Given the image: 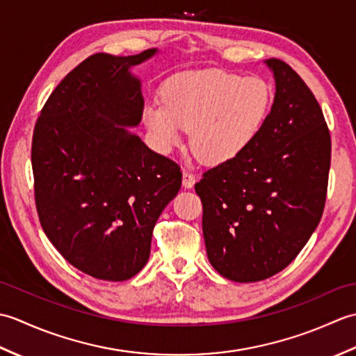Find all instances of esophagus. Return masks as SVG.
Segmentation results:
<instances>
[{"instance_id": "1", "label": "esophagus", "mask_w": 356, "mask_h": 356, "mask_svg": "<svg viewBox=\"0 0 356 356\" xmlns=\"http://www.w3.org/2000/svg\"><path fill=\"white\" fill-rule=\"evenodd\" d=\"M182 184H184L185 190H191V188H193L194 184H195V176H194V174L185 170V171H184V177H182Z\"/></svg>"}]
</instances>
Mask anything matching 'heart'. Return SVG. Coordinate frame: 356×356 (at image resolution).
I'll use <instances>...</instances> for the list:
<instances>
[{
    "label": "heart",
    "instance_id": "1",
    "mask_svg": "<svg viewBox=\"0 0 356 356\" xmlns=\"http://www.w3.org/2000/svg\"><path fill=\"white\" fill-rule=\"evenodd\" d=\"M272 87L261 76L208 69L185 72L162 87V101L142 108V122L159 151L168 153L191 130L193 151L209 165L241 156L259 138L272 107Z\"/></svg>",
    "mask_w": 356,
    "mask_h": 356
}]
</instances>
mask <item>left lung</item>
Instances as JSON below:
<instances>
[{
    "label": "left lung",
    "mask_w": 356,
    "mask_h": 356,
    "mask_svg": "<svg viewBox=\"0 0 356 356\" xmlns=\"http://www.w3.org/2000/svg\"><path fill=\"white\" fill-rule=\"evenodd\" d=\"M274 104L255 142L195 184L208 260L225 278L252 283L300 254L326 202L330 136L314 93L280 59L264 61Z\"/></svg>",
    "instance_id": "8db88e82"
}]
</instances>
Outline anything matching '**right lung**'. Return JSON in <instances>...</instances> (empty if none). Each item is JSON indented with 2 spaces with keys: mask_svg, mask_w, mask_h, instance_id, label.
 I'll use <instances>...</instances> for the list:
<instances>
[{
  "mask_svg": "<svg viewBox=\"0 0 356 356\" xmlns=\"http://www.w3.org/2000/svg\"><path fill=\"white\" fill-rule=\"evenodd\" d=\"M97 53L45 102L32 142L35 200L45 236L74 268L107 282L134 277L176 197L177 163L130 128L142 120V82L131 69L156 56Z\"/></svg>",
  "mask_w": 356,
  "mask_h": 356,
  "instance_id": "obj_1",
  "label": "right lung"
}]
</instances>
